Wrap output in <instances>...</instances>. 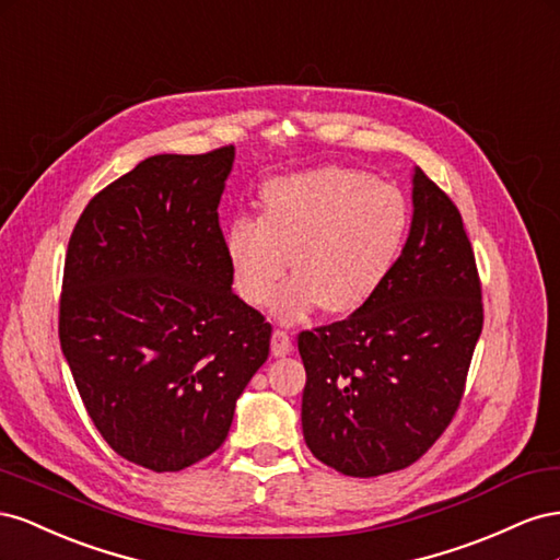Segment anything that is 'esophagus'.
<instances>
[{
    "label": "esophagus",
    "instance_id": "34e87169",
    "mask_svg": "<svg viewBox=\"0 0 560 560\" xmlns=\"http://www.w3.org/2000/svg\"><path fill=\"white\" fill-rule=\"evenodd\" d=\"M291 351H293V342H291L289 332L281 330V328L271 332V354L285 357V354H291Z\"/></svg>",
    "mask_w": 560,
    "mask_h": 560
}]
</instances>
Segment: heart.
Instances as JSON below:
<instances>
[{"label": "heart", "mask_w": 560, "mask_h": 560, "mask_svg": "<svg viewBox=\"0 0 560 560\" xmlns=\"http://www.w3.org/2000/svg\"><path fill=\"white\" fill-rule=\"evenodd\" d=\"M410 230L404 191L345 166H322L271 180L260 218H236L225 234L234 289L265 307L285 271L293 279L275 314L295 322L316 305L328 316L369 307L401 258Z\"/></svg>", "instance_id": "obj_1"}]
</instances>
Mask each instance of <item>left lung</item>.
Listing matches in <instances>:
<instances>
[{"mask_svg": "<svg viewBox=\"0 0 560 560\" xmlns=\"http://www.w3.org/2000/svg\"><path fill=\"white\" fill-rule=\"evenodd\" d=\"M481 328V279L462 215L415 168L410 234L387 283L345 322L298 335L312 455L357 478L418 462L455 418Z\"/></svg>", "mask_w": 560, "mask_h": 560, "instance_id": "obj_1", "label": "left lung"}]
</instances>
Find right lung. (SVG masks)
Returning a JSON list of instances; mask_svg holds the SVG:
<instances>
[{
	"mask_svg": "<svg viewBox=\"0 0 560 560\" xmlns=\"http://www.w3.org/2000/svg\"><path fill=\"white\" fill-rule=\"evenodd\" d=\"M234 148L156 154L72 230L58 335L89 418L124 459L180 471L228 439L271 326L232 291L218 203Z\"/></svg>",
	"mask_w": 560,
	"mask_h": 560,
	"instance_id": "add662e5",
	"label": "right lung"
}]
</instances>
